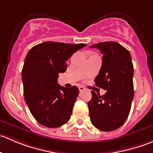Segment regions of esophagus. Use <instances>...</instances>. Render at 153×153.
Here are the masks:
<instances>
[{
    "label": "esophagus",
    "instance_id": "esophagus-1",
    "mask_svg": "<svg viewBox=\"0 0 153 153\" xmlns=\"http://www.w3.org/2000/svg\"><path fill=\"white\" fill-rule=\"evenodd\" d=\"M78 89H79V91L80 92H82V91H84V90H85V88L84 87V86H79V87H78Z\"/></svg>",
    "mask_w": 153,
    "mask_h": 153
}]
</instances>
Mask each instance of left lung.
Masks as SVG:
<instances>
[{
	"label": "left lung",
	"instance_id": "obj_1",
	"mask_svg": "<svg viewBox=\"0 0 153 153\" xmlns=\"http://www.w3.org/2000/svg\"><path fill=\"white\" fill-rule=\"evenodd\" d=\"M104 55L95 86L106 90L100 95L92 90L88 102L92 124L104 132L122 126L127 119L134 96L133 64L130 53L121 44L106 41L94 44Z\"/></svg>",
	"mask_w": 153,
	"mask_h": 153
}]
</instances>
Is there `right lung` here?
<instances>
[{"instance_id": "1", "label": "right lung", "mask_w": 153, "mask_h": 153, "mask_svg": "<svg viewBox=\"0 0 153 153\" xmlns=\"http://www.w3.org/2000/svg\"><path fill=\"white\" fill-rule=\"evenodd\" d=\"M86 46L47 41L29 51L22 69L24 99L43 126L59 127L70 118L79 90L75 86H60L58 74L65 72L67 60Z\"/></svg>"}]
</instances>
